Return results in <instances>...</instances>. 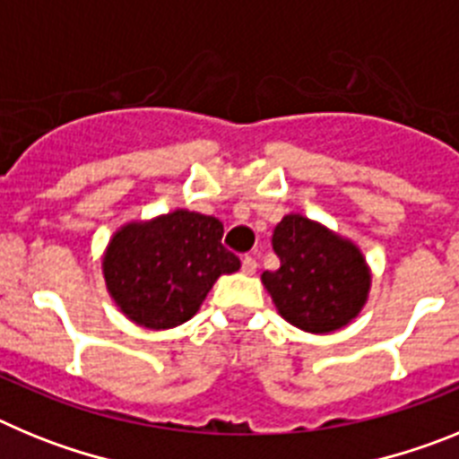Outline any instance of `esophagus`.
I'll list each match as a JSON object with an SVG mask.
<instances>
[{
    "label": "esophagus",
    "mask_w": 459,
    "mask_h": 459,
    "mask_svg": "<svg viewBox=\"0 0 459 459\" xmlns=\"http://www.w3.org/2000/svg\"><path fill=\"white\" fill-rule=\"evenodd\" d=\"M241 269H243V273H246V275H253L255 271H257V259L248 257V255H246V257L241 259Z\"/></svg>",
    "instance_id": "34e87169"
}]
</instances>
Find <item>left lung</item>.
Returning <instances> with one entry per match:
<instances>
[{
  "label": "left lung",
  "instance_id": "1",
  "mask_svg": "<svg viewBox=\"0 0 459 459\" xmlns=\"http://www.w3.org/2000/svg\"><path fill=\"white\" fill-rule=\"evenodd\" d=\"M271 243L280 269L264 271L262 282L280 317L315 335L333 333L359 317L372 273L354 241L301 213H287Z\"/></svg>",
  "mask_w": 459,
  "mask_h": 459
}]
</instances>
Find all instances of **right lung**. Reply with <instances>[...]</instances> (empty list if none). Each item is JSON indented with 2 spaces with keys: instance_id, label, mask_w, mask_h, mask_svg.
Returning a JSON list of instances; mask_svg holds the SVG:
<instances>
[{
  "instance_id": "right-lung-1",
  "label": "right lung",
  "mask_w": 459,
  "mask_h": 459,
  "mask_svg": "<svg viewBox=\"0 0 459 459\" xmlns=\"http://www.w3.org/2000/svg\"><path fill=\"white\" fill-rule=\"evenodd\" d=\"M222 222L177 209L152 221L126 222L103 253L112 301L133 324L165 331L188 322L221 275L241 269L222 246Z\"/></svg>"
}]
</instances>
